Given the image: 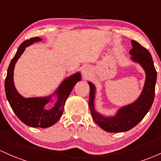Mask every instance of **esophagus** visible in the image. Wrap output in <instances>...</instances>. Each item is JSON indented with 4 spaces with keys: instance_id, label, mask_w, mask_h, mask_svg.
<instances>
[{
    "instance_id": "34e87169",
    "label": "esophagus",
    "mask_w": 161,
    "mask_h": 161,
    "mask_svg": "<svg viewBox=\"0 0 161 161\" xmlns=\"http://www.w3.org/2000/svg\"><path fill=\"white\" fill-rule=\"evenodd\" d=\"M90 71V69L89 67H86V68H84V69L82 70V74L83 75H84V77H87V75H89Z\"/></svg>"
}]
</instances>
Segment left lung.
I'll use <instances>...</instances> for the list:
<instances>
[{
    "label": "left lung",
    "instance_id": "8db88e82",
    "mask_svg": "<svg viewBox=\"0 0 161 161\" xmlns=\"http://www.w3.org/2000/svg\"><path fill=\"white\" fill-rule=\"evenodd\" d=\"M132 48L129 51L131 60L138 63L145 72V80L142 93L137 100L122 106L113 115H105L97 111L95 98L97 88L88 81L90 86L89 107L91 116L96 123L107 132L127 131L141 122L152 106L154 99L157 71L150 52L136 41L131 40Z\"/></svg>",
    "mask_w": 161,
    "mask_h": 161
}]
</instances>
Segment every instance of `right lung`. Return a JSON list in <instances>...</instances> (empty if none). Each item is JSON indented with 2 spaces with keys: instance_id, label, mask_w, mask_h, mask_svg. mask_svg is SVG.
Here are the masks:
<instances>
[{
  "instance_id": "1",
  "label": "right lung",
  "mask_w": 161,
  "mask_h": 161,
  "mask_svg": "<svg viewBox=\"0 0 161 161\" xmlns=\"http://www.w3.org/2000/svg\"><path fill=\"white\" fill-rule=\"evenodd\" d=\"M40 41H42L41 38L34 37L23 42L19 46L8 67L4 86L9 103L21 122L30 127L48 128L56 123L61 118L67 99L75 84L81 80V75L78 71L67 77L52 94L46 97L28 98L23 97L16 89L14 84L15 64L26 47ZM49 102L55 103L53 108L48 110L45 108V105Z\"/></svg>"
}]
</instances>
